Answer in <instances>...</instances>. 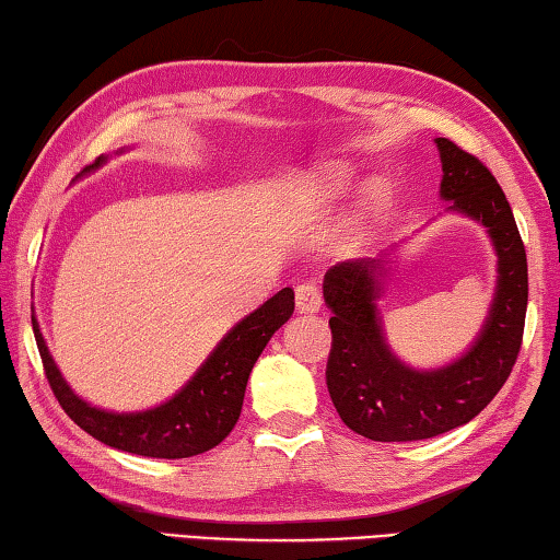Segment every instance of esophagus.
I'll return each instance as SVG.
<instances>
[{
	"instance_id": "1",
	"label": "esophagus",
	"mask_w": 560,
	"mask_h": 560,
	"mask_svg": "<svg viewBox=\"0 0 560 560\" xmlns=\"http://www.w3.org/2000/svg\"><path fill=\"white\" fill-rule=\"evenodd\" d=\"M295 305L300 312H317L322 307V290L315 282H302L295 290Z\"/></svg>"
}]
</instances>
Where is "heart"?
<instances>
[{"mask_svg":"<svg viewBox=\"0 0 560 560\" xmlns=\"http://www.w3.org/2000/svg\"><path fill=\"white\" fill-rule=\"evenodd\" d=\"M351 186V174L347 170H341V166H325V172H322L319 179L315 182V196L317 199H337L339 194H345Z\"/></svg>","mask_w":560,"mask_h":560,"instance_id":"b5f03b06","label":"heart"}]
</instances>
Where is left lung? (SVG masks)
I'll list each match as a JSON object with an SVG mask.
<instances>
[{"mask_svg":"<svg viewBox=\"0 0 560 560\" xmlns=\"http://www.w3.org/2000/svg\"><path fill=\"white\" fill-rule=\"evenodd\" d=\"M447 209L482 223L497 250L492 307L463 357L418 371L404 364L384 337L376 300L388 258L331 265L325 302L331 310L327 388L339 418L376 443H408L443 435L482 413L504 386L522 349L528 270L512 206L492 172L455 142L438 137Z\"/></svg>","mask_w":560,"mask_h":560,"instance_id":"obj_1","label":"left lung"}]
</instances>
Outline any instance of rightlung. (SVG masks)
Segmentation results:
<instances>
[{
	"label": "right lung",
	"instance_id": "1",
	"mask_svg": "<svg viewBox=\"0 0 560 560\" xmlns=\"http://www.w3.org/2000/svg\"><path fill=\"white\" fill-rule=\"evenodd\" d=\"M103 162L105 156H97L95 164L85 166V172L97 170ZM292 312H295V292L292 288H282L278 295H272L248 317H243L215 345L209 359L186 381L179 394L164 400L162 406L137 410V413H113V410L95 408L75 396L58 371L34 315L32 325L48 384H51L54 396L66 416L78 428L122 453L179 459L215 447L238 423L245 384H248L255 361L275 331L292 317Z\"/></svg>",
	"mask_w": 560,
	"mask_h": 560
}]
</instances>
